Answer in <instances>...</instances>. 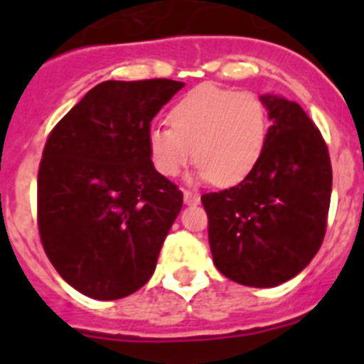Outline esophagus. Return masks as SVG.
<instances>
[{"label":"esophagus","instance_id":"esophagus-1","mask_svg":"<svg viewBox=\"0 0 364 364\" xmlns=\"http://www.w3.org/2000/svg\"><path fill=\"white\" fill-rule=\"evenodd\" d=\"M184 202H186V204L195 205V204H198V202H200V197H198L197 193L189 191V189H184Z\"/></svg>","mask_w":364,"mask_h":364}]
</instances>
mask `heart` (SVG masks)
<instances>
[{
    "mask_svg": "<svg viewBox=\"0 0 364 364\" xmlns=\"http://www.w3.org/2000/svg\"><path fill=\"white\" fill-rule=\"evenodd\" d=\"M168 127L147 133V151L156 173L178 175L193 160L198 175L217 186L246 178L259 162L268 138L264 102L250 91L200 85L189 91L167 114Z\"/></svg>",
    "mask_w": 364,
    "mask_h": 364,
    "instance_id": "obj_1",
    "label": "heart"
}]
</instances>
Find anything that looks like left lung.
I'll return each instance as SVG.
<instances>
[{
	"label": "left lung",
	"instance_id": "left-lung-1",
	"mask_svg": "<svg viewBox=\"0 0 364 364\" xmlns=\"http://www.w3.org/2000/svg\"><path fill=\"white\" fill-rule=\"evenodd\" d=\"M272 127L252 173L230 189L204 193L213 262L253 288L290 281L310 264L326 233L332 164L317 125L295 102L262 96Z\"/></svg>",
	"mask_w": 364,
	"mask_h": 364
}]
</instances>
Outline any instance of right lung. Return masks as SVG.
Returning <instances> with one entry per match:
<instances>
[{
	"label": "right lung",
	"instance_id": "add662e5",
	"mask_svg": "<svg viewBox=\"0 0 364 364\" xmlns=\"http://www.w3.org/2000/svg\"><path fill=\"white\" fill-rule=\"evenodd\" d=\"M184 87L102 82L54 125L38 171L41 246L74 290L114 301L151 279L184 195L153 167L147 133Z\"/></svg>",
	"mask_w": 364,
	"mask_h": 364
}]
</instances>
